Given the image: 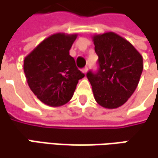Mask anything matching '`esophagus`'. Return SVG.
I'll list each match as a JSON object with an SVG mask.
<instances>
[{"instance_id": "obj_1", "label": "esophagus", "mask_w": 158, "mask_h": 158, "mask_svg": "<svg viewBox=\"0 0 158 158\" xmlns=\"http://www.w3.org/2000/svg\"><path fill=\"white\" fill-rule=\"evenodd\" d=\"M88 70H89V68H88V67H85V68H83V69H82L83 73H85V74L88 72Z\"/></svg>"}]
</instances>
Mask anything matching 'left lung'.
I'll return each mask as SVG.
<instances>
[{
    "label": "left lung",
    "mask_w": 158,
    "mask_h": 158,
    "mask_svg": "<svg viewBox=\"0 0 158 158\" xmlns=\"http://www.w3.org/2000/svg\"><path fill=\"white\" fill-rule=\"evenodd\" d=\"M98 69L87 73L94 98L105 108L125 104L136 90L143 71V58L134 46L114 32L93 36Z\"/></svg>",
    "instance_id": "8db88e82"
}]
</instances>
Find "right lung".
<instances>
[{
  "mask_svg": "<svg viewBox=\"0 0 158 158\" xmlns=\"http://www.w3.org/2000/svg\"><path fill=\"white\" fill-rule=\"evenodd\" d=\"M77 34L56 33L41 41L24 59L28 85L37 98L50 107H60L72 98L84 78L69 50Z\"/></svg>",
  "mask_w": 158,
  "mask_h": 158,
  "instance_id": "right-lung-1",
  "label": "right lung"
}]
</instances>
